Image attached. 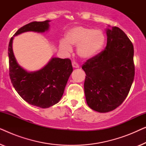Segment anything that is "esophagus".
Here are the masks:
<instances>
[{"instance_id": "34e87169", "label": "esophagus", "mask_w": 146, "mask_h": 146, "mask_svg": "<svg viewBox=\"0 0 146 146\" xmlns=\"http://www.w3.org/2000/svg\"><path fill=\"white\" fill-rule=\"evenodd\" d=\"M72 66L73 68H79V65L77 63H76L75 62H72Z\"/></svg>"}]
</instances>
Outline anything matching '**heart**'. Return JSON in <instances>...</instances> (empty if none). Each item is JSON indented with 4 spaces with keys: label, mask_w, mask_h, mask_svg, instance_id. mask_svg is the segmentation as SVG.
<instances>
[{
    "label": "heart",
    "mask_w": 146,
    "mask_h": 146,
    "mask_svg": "<svg viewBox=\"0 0 146 146\" xmlns=\"http://www.w3.org/2000/svg\"><path fill=\"white\" fill-rule=\"evenodd\" d=\"M106 43V36L102 31L84 27H75L68 31L65 40L59 42V48L63 52L70 53L72 46H76V53L80 58L90 60L98 55Z\"/></svg>",
    "instance_id": "b5f03b06"
}]
</instances>
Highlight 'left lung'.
Listing matches in <instances>:
<instances>
[{"label":"left lung","mask_w":146,"mask_h":146,"mask_svg":"<svg viewBox=\"0 0 146 146\" xmlns=\"http://www.w3.org/2000/svg\"><path fill=\"white\" fill-rule=\"evenodd\" d=\"M106 31L107 44L104 50L82 66L86 74L84 92L87 104L100 113L112 111L122 104L135 74L133 46L130 40L118 27Z\"/></svg>","instance_id":"1"}]
</instances>
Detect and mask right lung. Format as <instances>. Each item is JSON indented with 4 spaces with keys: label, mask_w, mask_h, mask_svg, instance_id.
I'll return each mask as SVG.
<instances>
[{
    "label": "right lung",
    "mask_w": 146,
    "mask_h": 146,
    "mask_svg": "<svg viewBox=\"0 0 146 146\" xmlns=\"http://www.w3.org/2000/svg\"><path fill=\"white\" fill-rule=\"evenodd\" d=\"M50 21L33 22L18 30L11 38L8 54L11 82L18 94L30 104L47 108L57 104L62 96L73 68L71 60L52 57L42 68L29 72L17 62L14 55L13 42L15 36L26 32L43 33L49 30Z\"/></svg>",
    "instance_id": "1"
}]
</instances>
